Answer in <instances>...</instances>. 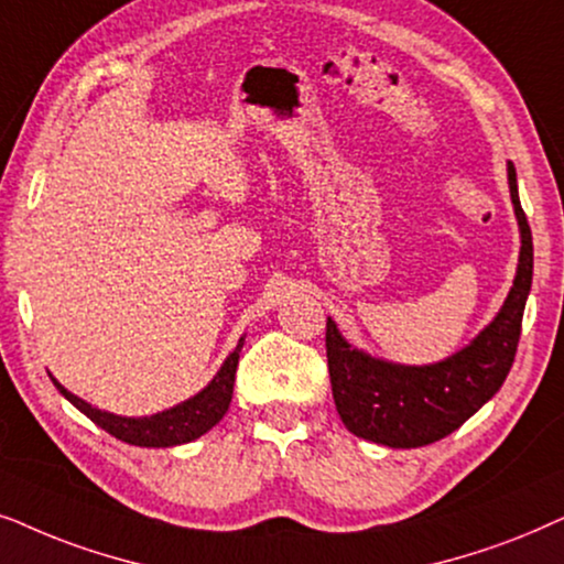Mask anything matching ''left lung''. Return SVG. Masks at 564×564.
Returning <instances> with one entry per match:
<instances>
[{"mask_svg": "<svg viewBox=\"0 0 564 564\" xmlns=\"http://www.w3.org/2000/svg\"><path fill=\"white\" fill-rule=\"evenodd\" d=\"M510 198L521 227L513 289L498 317L456 356L433 366L384 364L350 348L327 317V366L337 415L358 438L392 448H417L454 433L506 381L521 340L523 306L534 273L531 227L518 200L516 167L508 162Z\"/></svg>", "mask_w": 564, "mask_h": 564, "instance_id": "obj_1", "label": "left lung"}]
</instances>
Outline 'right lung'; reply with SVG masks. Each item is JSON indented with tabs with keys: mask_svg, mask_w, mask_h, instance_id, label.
Returning a JSON list of instances; mask_svg holds the SVG:
<instances>
[{
	"mask_svg": "<svg viewBox=\"0 0 564 564\" xmlns=\"http://www.w3.org/2000/svg\"><path fill=\"white\" fill-rule=\"evenodd\" d=\"M242 345L245 337H239L235 352L224 360L221 371L216 373L214 381L204 389V392H198L193 400L177 404V408H172L167 412H156L152 417H120L112 415V412H102L93 408V404H87L85 400H79V397H74L72 392H66L56 379L54 384L74 408L85 412L95 425H100L102 431L116 435L118 441H126V444L131 446L167 448L187 444V441L193 438H200V435L212 431V427L224 417V412L229 410L231 392H235V373Z\"/></svg>",
	"mask_w": 564,
	"mask_h": 564,
	"instance_id": "1",
	"label": "right lung"
}]
</instances>
